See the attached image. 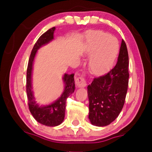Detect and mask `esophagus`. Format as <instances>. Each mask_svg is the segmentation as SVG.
<instances>
[{"instance_id":"34e87169","label":"esophagus","mask_w":152,"mask_h":152,"mask_svg":"<svg viewBox=\"0 0 152 152\" xmlns=\"http://www.w3.org/2000/svg\"><path fill=\"white\" fill-rule=\"evenodd\" d=\"M75 83L77 86L79 87H85L86 86V81L84 77V76L80 75L75 80Z\"/></svg>"}]
</instances>
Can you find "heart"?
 <instances>
[{"label": "heart", "instance_id": "1", "mask_svg": "<svg viewBox=\"0 0 152 152\" xmlns=\"http://www.w3.org/2000/svg\"><path fill=\"white\" fill-rule=\"evenodd\" d=\"M86 52L91 55L88 61L89 70L93 74L100 75L113 65L119 52V42L107 32H93L86 37Z\"/></svg>", "mask_w": 152, "mask_h": 152}]
</instances>
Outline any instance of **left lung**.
Masks as SVG:
<instances>
[{
	"instance_id": "8db88e82",
	"label": "left lung",
	"mask_w": 152,
	"mask_h": 152,
	"mask_svg": "<svg viewBox=\"0 0 152 152\" xmlns=\"http://www.w3.org/2000/svg\"><path fill=\"white\" fill-rule=\"evenodd\" d=\"M129 55L122 39L118 61L108 73L94 78L88 85V118L97 126H107L115 120L123 108L129 84Z\"/></svg>"
}]
</instances>
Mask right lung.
<instances>
[{"label": "right lung", "mask_w": 152, "mask_h": 152, "mask_svg": "<svg viewBox=\"0 0 152 152\" xmlns=\"http://www.w3.org/2000/svg\"><path fill=\"white\" fill-rule=\"evenodd\" d=\"M55 27H53L45 32L39 37L33 47L29 59L27 68L26 92L28 95V107L33 117L39 123L48 126L59 125L64 120L66 110V99L75 91L74 74H64L63 80L64 82V90L61 97L53 103L46 106H39L35 101L32 87V74L33 62L37 50L54 39V32Z\"/></svg>", "instance_id": "add662e5"}]
</instances>
